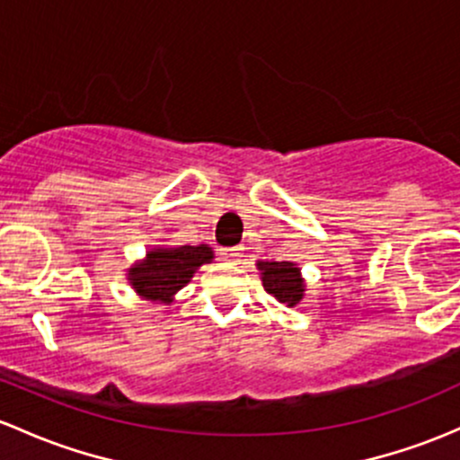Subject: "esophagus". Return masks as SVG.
I'll use <instances>...</instances> for the list:
<instances>
[{
  "instance_id": "obj_1",
  "label": "esophagus",
  "mask_w": 460,
  "mask_h": 460,
  "mask_svg": "<svg viewBox=\"0 0 460 460\" xmlns=\"http://www.w3.org/2000/svg\"><path fill=\"white\" fill-rule=\"evenodd\" d=\"M243 253H244L243 246H226V249L217 251L222 262H229V264H238L240 258H243Z\"/></svg>"
}]
</instances>
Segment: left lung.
<instances>
[{
  "mask_svg": "<svg viewBox=\"0 0 460 460\" xmlns=\"http://www.w3.org/2000/svg\"><path fill=\"white\" fill-rule=\"evenodd\" d=\"M258 269L262 270L264 291L273 295L279 304L295 306L304 297V278L299 273V267L293 262H258Z\"/></svg>",
  "mask_w": 460,
  "mask_h": 460,
  "instance_id": "1",
  "label": "left lung"
}]
</instances>
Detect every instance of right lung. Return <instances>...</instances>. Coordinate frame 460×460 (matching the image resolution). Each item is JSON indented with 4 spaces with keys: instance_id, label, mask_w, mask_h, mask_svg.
<instances>
[{
    "instance_id": "obj_1",
    "label": "right lung",
    "mask_w": 460,
    "mask_h": 460,
    "mask_svg": "<svg viewBox=\"0 0 460 460\" xmlns=\"http://www.w3.org/2000/svg\"><path fill=\"white\" fill-rule=\"evenodd\" d=\"M211 260L214 251L209 244L156 246L128 270L129 287L145 299L169 304L193 278L198 267L209 264Z\"/></svg>"
}]
</instances>
